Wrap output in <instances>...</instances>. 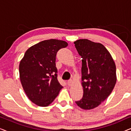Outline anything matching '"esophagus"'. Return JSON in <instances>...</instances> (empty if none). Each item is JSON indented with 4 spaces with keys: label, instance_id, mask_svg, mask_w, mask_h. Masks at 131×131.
<instances>
[{
    "label": "esophagus",
    "instance_id": "1",
    "mask_svg": "<svg viewBox=\"0 0 131 131\" xmlns=\"http://www.w3.org/2000/svg\"><path fill=\"white\" fill-rule=\"evenodd\" d=\"M73 84V81L72 80H69V81L67 82V85L69 86H72Z\"/></svg>",
    "mask_w": 131,
    "mask_h": 131
}]
</instances>
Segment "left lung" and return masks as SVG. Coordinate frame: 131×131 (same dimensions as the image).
<instances>
[{
	"label": "left lung",
	"mask_w": 131,
	"mask_h": 131,
	"mask_svg": "<svg viewBox=\"0 0 131 131\" xmlns=\"http://www.w3.org/2000/svg\"><path fill=\"white\" fill-rule=\"evenodd\" d=\"M82 58V85L83 95L76 104L83 110L96 108L112 93L116 85V69L112 55L105 46L88 39L75 41Z\"/></svg>",
	"instance_id": "8db88e82"
}]
</instances>
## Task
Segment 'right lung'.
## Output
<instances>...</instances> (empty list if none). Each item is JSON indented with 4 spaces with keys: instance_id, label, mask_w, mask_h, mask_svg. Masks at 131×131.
Listing matches in <instances>:
<instances>
[{
    "instance_id": "add662e5",
    "label": "right lung",
    "mask_w": 131,
    "mask_h": 131,
    "mask_svg": "<svg viewBox=\"0 0 131 131\" xmlns=\"http://www.w3.org/2000/svg\"><path fill=\"white\" fill-rule=\"evenodd\" d=\"M65 41L49 39L28 48L19 62V79L29 100L40 107H47L62 88L57 79V52L66 48Z\"/></svg>"
}]
</instances>
